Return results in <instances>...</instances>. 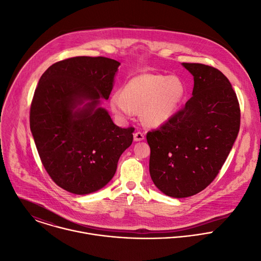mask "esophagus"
<instances>
[{
	"mask_svg": "<svg viewBox=\"0 0 261 261\" xmlns=\"http://www.w3.org/2000/svg\"><path fill=\"white\" fill-rule=\"evenodd\" d=\"M145 139V135L142 133V132H136L134 134V140L136 142H140V141H143Z\"/></svg>",
	"mask_w": 261,
	"mask_h": 261,
	"instance_id": "34e87169",
	"label": "esophagus"
}]
</instances>
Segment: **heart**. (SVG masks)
I'll use <instances>...</instances> for the list:
<instances>
[{
  "label": "heart",
  "instance_id": "obj_1",
  "mask_svg": "<svg viewBox=\"0 0 261 261\" xmlns=\"http://www.w3.org/2000/svg\"><path fill=\"white\" fill-rule=\"evenodd\" d=\"M186 88L176 76L142 74L130 79L121 91L110 98L112 111L122 119L132 117L141 110L143 121L149 126H160L169 121L185 95Z\"/></svg>",
  "mask_w": 261,
  "mask_h": 261
}]
</instances>
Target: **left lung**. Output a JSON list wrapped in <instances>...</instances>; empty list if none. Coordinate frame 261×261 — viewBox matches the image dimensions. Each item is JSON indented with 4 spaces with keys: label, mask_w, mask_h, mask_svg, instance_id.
<instances>
[{
    "label": "left lung",
    "mask_w": 261,
    "mask_h": 261,
    "mask_svg": "<svg viewBox=\"0 0 261 261\" xmlns=\"http://www.w3.org/2000/svg\"><path fill=\"white\" fill-rule=\"evenodd\" d=\"M182 66L193 76L192 96L146 137L151 179L162 192L176 198L194 195L213 182L241 123L237 94L219 70L202 64Z\"/></svg>",
    "instance_id": "8db88e82"
}]
</instances>
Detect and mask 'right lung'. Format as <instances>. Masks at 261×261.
Here are the masks:
<instances>
[{
    "label": "right lung",
    "instance_id": "1",
    "mask_svg": "<svg viewBox=\"0 0 261 261\" xmlns=\"http://www.w3.org/2000/svg\"><path fill=\"white\" fill-rule=\"evenodd\" d=\"M119 65L102 57L64 60L44 72L35 90L30 126L39 156L50 178L71 193L107 185L133 143L135 128L117 126L98 106L109 98Z\"/></svg>",
    "mask_w": 261,
    "mask_h": 261
}]
</instances>
